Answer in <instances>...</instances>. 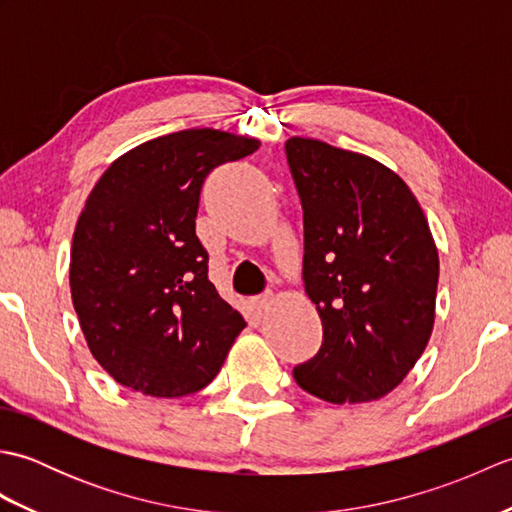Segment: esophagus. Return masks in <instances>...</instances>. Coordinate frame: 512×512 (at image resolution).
Returning a JSON list of instances; mask_svg holds the SVG:
<instances>
[{
  "label": "esophagus",
  "mask_w": 512,
  "mask_h": 512,
  "mask_svg": "<svg viewBox=\"0 0 512 512\" xmlns=\"http://www.w3.org/2000/svg\"><path fill=\"white\" fill-rule=\"evenodd\" d=\"M270 303H273V292H264V295H259V297H255L253 299V306L262 312V310H266Z\"/></svg>",
  "instance_id": "1"
}]
</instances>
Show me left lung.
<instances>
[{
  "instance_id": "left-lung-1",
  "label": "left lung",
  "mask_w": 512,
  "mask_h": 512,
  "mask_svg": "<svg viewBox=\"0 0 512 512\" xmlns=\"http://www.w3.org/2000/svg\"><path fill=\"white\" fill-rule=\"evenodd\" d=\"M303 209V286L323 343L292 369L321 400L365 402L402 383L427 347L438 250L418 200L380 162L312 138H290Z\"/></svg>"
}]
</instances>
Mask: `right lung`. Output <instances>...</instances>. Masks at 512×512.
Segmentation results:
<instances>
[{
	"instance_id": "obj_1",
	"label": "right lung",
	"mask_w": 512,
	"mask_h": 512,
	"mask_svg": "<svg viewBox=\"0 0 512 512\" xmlns=\"http://www.w3.org/2000/svg\"><path fill=\"white\" fill-rule=\"evenodd\" d=\"M259 140L184 129L112 162L76 222L70 290L92 356L116 383L180 398L220 372L242 314L209 281L195 235L206 176Z\"/></svg>"
}]
</instances>
